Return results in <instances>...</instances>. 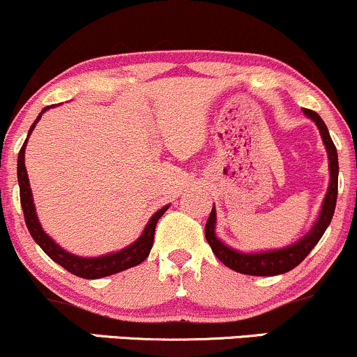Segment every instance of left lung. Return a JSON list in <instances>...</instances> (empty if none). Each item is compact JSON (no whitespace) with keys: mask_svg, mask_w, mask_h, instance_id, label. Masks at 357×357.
<instances>
[{"mask_svg":"<svg viewBox=\"0 0 357 357\" xmlns=\"http://www.w3.org/2000/svg\"><path fill=\"white\" fill-rule=\"evenodd\" d=\"M304 114L310 121L317 126L319 132H321L322 142L326 146L327 151V159H329V186H327V192L324 196V202L319 211L317 220L314 221L312 228L302 236L301 240H297L296 243L289 245V247L277 248V250H265V252H240L228 247L225 241H221L216 236V210L215 206L211 208L210 218L206 221V227H204V236L206 241L210 243L216 257L220 258V261H223V265H227L228 268L235 270V272L245 273V275H255V277H272V275H280V273L290 272L292 268H296L304 258L309 255L310 250L319 243V240L322 238L324 231L327 230V227L331 225V220L334 216L335 210V202H337V176H339V162H337V151L331 139L327 126L324 124V121L314 110L304 109Z\"/></svg>","mask_w":357,"mask_h":357,"instance_id":"1","label":"left lung"}]
</instances>
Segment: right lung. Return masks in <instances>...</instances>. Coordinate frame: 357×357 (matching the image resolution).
I'll use <instances>...</instances> for the list:
<instances>
[{"label": "right lung", "mask_w": 357, "mask_h": 357, "mask_svg": "<svg viewBox=\"0 0 357 357\" xmlns=\"http://www.w3.org/2000/svg\"><path fill=\"white\" fill-rule=\"evenodd\" d=\"M50 107H55V105H50ZM50 107H45L42 112H40V116L35 119V122L31 124L30 130H28V137H30V134L33 132L35 126L38 124V121L42 119L43 112H47ZM28 137L18 154L20 202H22L24 223H26L28 231H30L31 238L40 245V248H42L53 261H56V264L61 265L65 270H68V272L73 273V275L89 278V280L114 275V273H119L122 272V270H127L130 267H136V265L141 264V261H144L147 255H149L151 248H153L155 223H158V220L165 215L167 208H169V204H166V206H162L161 210L155 211L154 215L151 216V220L147 221L144 231L141 233V236H139L134 243L127 245L126 248L119 250V252L107 253V255H100V257L73 255V253L67 252L65 248H61L50 235L45 233L42 225H40L38 216H36L33 195H31V188H30V179H28L26 167H24V149H26Z\"/></svg>", "instance_id": "1"}]
</instances>
